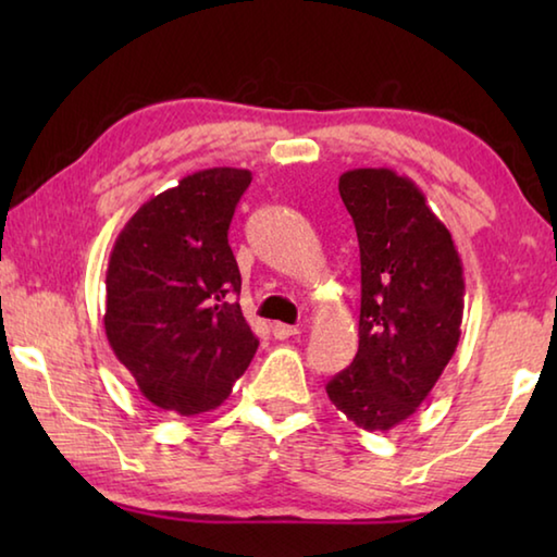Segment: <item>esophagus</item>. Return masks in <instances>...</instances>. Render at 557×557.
Segmentation results:
<instances>
[{
	"label": "esophagus",
	"instance_id": "obj_1",
	"mask_svg": "<svg viewBox=\"0 0 557 557\" xmlns=\"http://www.w3.org/2000/svg\"><path fill=\"white\" fill-rule=\"evenodd\" d=\"M272 334H275V338H289V336L299 334V326H289V324L277 322V324H272Z\"/></svg>",
	"mask_w": 557,
	"mask_h": 557
}]
</instances>
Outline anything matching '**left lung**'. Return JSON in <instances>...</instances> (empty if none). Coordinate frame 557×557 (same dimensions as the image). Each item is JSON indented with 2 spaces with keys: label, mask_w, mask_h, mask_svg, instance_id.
I'll use <instances>...</instances> for the list:
<instances>
[{
  "label": "left lung",
  "mask_w": 557,
  "mask_h": 557,
  "mask_svg": "<svg viewBox=\"0 0 557 557\" xmlns=\"http://www.w3.org/2000/svg\"><path fill=\"white\" fill-rule=\"evenodd\" d=\"M361 250L354 363L326 383L354 425L385 432L420 408L455 356L465 314L461 260L425 194L393 169L338 176Z\"/></svg>",
  "instance_id": "left-lung-1"
}]
</instances>
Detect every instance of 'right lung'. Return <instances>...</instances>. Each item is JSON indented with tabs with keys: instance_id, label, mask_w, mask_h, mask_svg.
<instances>
[{
	"instance_id": "1",
	"label": "right lung",
	"mask_w": 557,
	"mask_h": 557,
	"mask_svg": "<svg viewBox=\"0 0 557 557\" xmlns=\"http://www.w3.org/2000/svg\"><path fill=\"white\" fill-rule=\"evenodd\" d=\"M252 174L213 166L152 196L120 231L108 262L106 334L139 393L162 410L209 412L258 351L233 295L240 270L228 228Z\"/></svg>"
}]
</instances>
